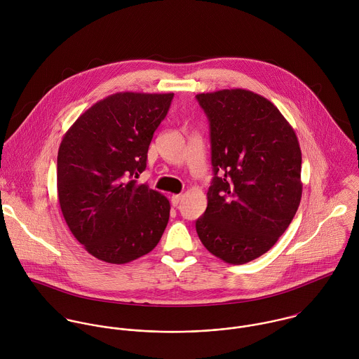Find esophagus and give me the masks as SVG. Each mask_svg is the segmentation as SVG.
Masks as SVG:
<instances>
[{
  "instance_id": "34e87169",
  "label": "esophagus",
  "mask_w": 359,
  "mask_h": 359,
  "mask_svg": "<svg viewBox=\"0 0 359 359\" xmlns=\"http://www.w3.org/2000/svg\"><path fill=\"white\" fill-rule=\"evenodd\" d=\"M181 201H182V195H172L171 196V205H180Z\"/></svg>"
}]
</instances>
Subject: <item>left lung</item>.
<instances>
[{
  "label": "left lung",
  "instance_id": "obj_1",
  "mask_svg": "<svg viewBox=\"0 0 359 359\" xmlns=\"http://www.w3.org/2000/svg\"><path fill=\"white\" fill-rule=\"evenodd\" d=\"M196 100L210 121L214 171L196 232L211 255L246 264L278 242L300 205L299 140L279 109L249 90Z\"/></svg>",
  "mask_w": 359,
  "mask_h": 359
}]
</instances>
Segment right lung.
Masks as SVG:
<instances>
[{"label": "right lung", "instance_id": "add662e5", "mask_svg": "<svg viewBox=\"0 0 359 359\" xmlns=\"http://www.w3.org/2000/svg\"><path fill=\"white\" fill-rule=\"evenodd\" d=\"M174 94L117 93L86 110L57 151V199L73 236L91 256L126 264L148 255L170 202L135 178Z\"/></svg>", "mask_w": 359, "mask_h": 359}]
</instances>
